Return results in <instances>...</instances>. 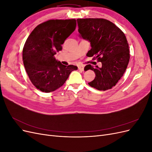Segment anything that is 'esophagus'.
I'll return each mask as SVG.
<instances>
[{"mask_svg": "<svg viewBox=\"0 0 152 152\" xmlns=\"http://www.w3.org/2000/svg\"><path fill=\"white\" fill-rule=\"evenodd\" d=\"M78 68H79V70H80L81 71H83L84 70V66L82 65H78Z\"/></svg>", "mask_w": 152, "mask_h": 152, "instance_id": "1", "label": "esophagus"}]
</instances>
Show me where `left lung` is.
<instances>
[{"label": "left lung", "instance_id": "8db88e82", "mask_svg": "<svg viewBox=\"0 0 152 152\" xmlns=\"http://www.w3.org/2000/svg\"><path fill=\"white\" fill-rule=\"evenodd\" d=\"M77 20L81 37L91 42V49L87 56L102 64V68L86 66V70L90 69L96 75L88 84L99 91L112 89L123 76L129 61V49L125 34L112 22L103 18Z\"/></svg>", "mask_w": 152, "mask_h": 152}]
</instances>
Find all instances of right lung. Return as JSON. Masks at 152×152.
Returning a JSON list of instances; mask_svg holds the SVG:
<instances>
[{"instance_id":"1","label":"right lung","mask_w":152,"mask_h":152,"mask_svg":"<svg viewBox=\"0 0 152 152\" xmlns=\"http://www.w3.org/2000/svg\"><path fill=\"white\" fill-rule=\"evenodd\" d=\"M76 20H49L37 26L23 49V60L31 83L42 92L61 87L77 66L63 65L54 57L76 28Z\"/></svg>"}]
</instances>
